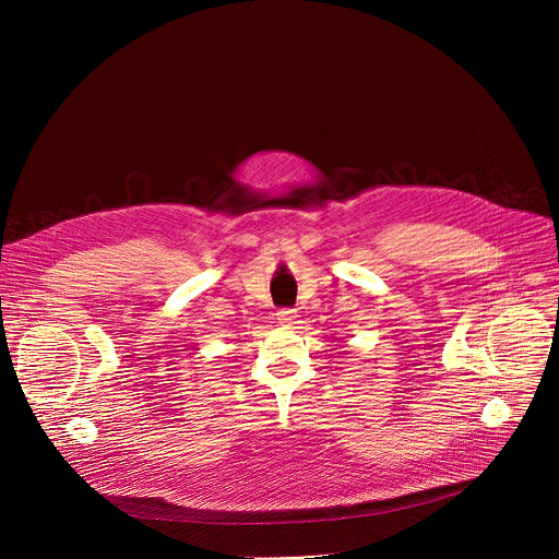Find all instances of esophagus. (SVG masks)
I'll use <instances>...</instances> for the list:
<instances>
[{
  "mask_svg": "<svg viewBox=\"0 0 559 559\" xmlns=\"http://www.w3.org/2000/svg\"><path fill=\"white\" fill-rule=\"evenodd\" d=\"M296 318H298V311L296 309H289V307H285V309H278L276 311V321L281 323V325H294L296 323Z\"/></svg>",
  "mask_w": 559,
  "mask_h": 559,
  "instance_id": "esophagus-1",
  "label": "esophagus"
}]
</instances>
